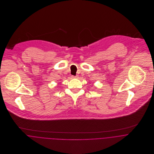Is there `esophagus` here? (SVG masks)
Wrapping results in <instances>:
<instances>
[{
  "label": "esophagus",
  "mask_w": 154,
  "mask_h": 154,
  "mask_svg": "<svg viewBox=\"0 0 154 154\" xmlns=\"http://www.w3.org/2000/svg\"><path fill=\"white\" fill-rule=\"evenodd\" d=\"M72 78H78V76L76 75V76H72Z\"/></svg>",
  "instance_id": "1"
}]
</instances>
